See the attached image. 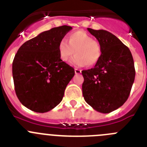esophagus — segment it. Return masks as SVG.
<instances>
[{"label":"esophagus","mask_w":147,"mask_h":147,"mask_svg":"<svg viewBox=\"0 0 147 147\" xmlns=\"http://www.w3.org/2000/svg\"><path fill=\"white\" fill-rule=\"evenodd\" d=\"M75 74H80V72H81V70H80V69H78L75 68Z\"/></svg>","instance_id":"obj_1"}]
</instances>
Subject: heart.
<instances>
[{"label":"heart","instance_id":"b5f03b06","mask_svg":"<svg viewBox=\"0 0 147 147\" xmlns=\"http://www.w3.org/2000/svg\"><path fill=\"white\" fill-rule=\"evenodd\" d=\"M59 57L63 61L70 60L71 64L78 67L94 66L99 61L102 55V47L97 41L83 31H78L69 36L68 42L65 39L59 42L58 45Z\"/></svg>","mask_w":147,"mask_h":147}]
</instances>
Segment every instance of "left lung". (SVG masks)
Segmentation results:
<instances>
[{
    "instance_id": "8db88e82",
    "label": "left lung",
    "mask_w": 147,
    "mask_h": 147,
    "mask_svg": "<svg viewBox=\"0 0 147 147\" xmlns=\"http://www.w3.org/2000/svg\"><path fill=\"white\" fill-rule=\"evenodd\" d=\"M102 47V55L94 67L82 71L85 101L95 111L112 112L127 101L135 80L134 61L126 45L111 33L88 28Z\"/></svg>"
}]
</instances>
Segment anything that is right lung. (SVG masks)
Returning a JSON list of instances; mask_svg holds the SVG:
<instances>
[{
    "label": "right lung",
    "instance_id": "right-lung-1",
    "mask_svg": "<svg viewBox=\"0 0 147 147\" xmlns=\"http://www.w3.org/2000/svg\"><path fill=\"white\" fill-rule=\"evenodd\" d=\"M68 26L53 28L27 41L12 63L16 94L22 105L45 113L61 102L75 69L59 57L58 45L72 30Z\"/></svg>",
    "mask_w": 147,
    "mask_h": 147
}]
</instances>
